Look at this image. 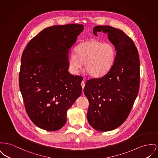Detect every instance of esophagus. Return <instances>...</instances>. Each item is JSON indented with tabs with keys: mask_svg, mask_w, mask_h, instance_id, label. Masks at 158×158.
Segmentation results:
<instances>
[{
	"mask_svg": "<svg viewBox=\"0 0 158 158\" xmlns=\"http://www.w3.org/2000/svg\"><path fill=\"white\" fill-rule=\"evenodd\" d=\"M81 85H82V88L84 89V87H85V81H82V82H81ZM83 94H84V92H83Z\"/></svg>",
	"mask_w": 158,
	"mask_h": 158,
	"instance_id": "esophagus-1",
	"label": "esophagus"
}]
</instances>
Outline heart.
<instances>
[{
	"mask_svg": "<svg viewBox=\"0 0 158 158\" xmlns=\"http://www.w3.org/2000/svg\"><path fill=\"white\" fill-rule=\"evenodd\" d=\"M74 53L69 56V69L73 74L78 73L84 62V69L93 77L106 74L113 67L116 57V48L111 43L91 39L79 43Z\"/></svg>",
	"mask_w": 158,
	"mask_h": 158,
	"instance_id": "1",
	"label": "heart"
}]
</instances>
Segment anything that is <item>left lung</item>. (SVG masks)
Returning a JSON list of instances; mask_svg holds the SVG:
<instances>
[{
  "instance_id": "8db88e82",
  "label": "left lung",
  "mask_w": 158,
  "mask_h": 158,
  "mask_svg": "<svg viewBox=\"0 0 158 158\" xmlns=\"http://www.w3.org/2000/svg\"><path fill=\"white\" fill-rule=\"evenodd\" d=\"M102 31L116 48V60L106 74L87 80L84 91L89 123L105 132L119 127L129 116L139 91L140 64L137 47L123 31L109 26L93 28L95 36Z\"/></svg>"
}]
</instances>
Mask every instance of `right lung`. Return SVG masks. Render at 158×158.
I'll use <instances>...</instances> for the list:
<instances>
[{
    "mask_svg": "<svg viewBox=\"0 0 158 158\" xmlns=\"http://www.w3.org/2000/svg\"><path fill=\"white\" fill-rule=\"evenodd\" d=\"M84 27L70 24L45 28L23 51L19 89L29 118L43 130L61 128L67 110L82 94L83 77L69 73L68 59Z\"/></svg>",
    "mask_w": 158,
    "mask_h": 158,
    "instance_id": "add662e5",
    "label": "right lung"
}]
</instances>
